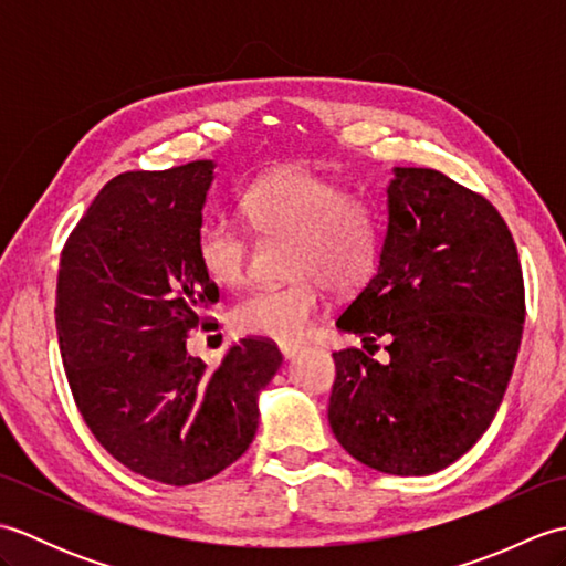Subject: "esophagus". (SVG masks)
<instances>
[{"label":"esophagus","mask_w":566,"mask_h":566,"mask_svg":"<svg viewBox=\"0 0 566 566\" xmlns=\"http://www.w3.org/2000/svg\"><path fill=\"white\" fill-rule=\"evenodd\" d=\"M298 350H302V345H296V343H282L280 345V353H282L284 359H292Z\"/></svg>","instance_id":"1"}]
</instances>
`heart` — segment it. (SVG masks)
Instances as JSON below:
<instances>
[{
  "label": "heart",
  "mask_w": 566,
  "mask_h": 566,
  "mask_svg": "<svg viewBox=\"0 0 566 566\" xmlns=\"http://www.w3.org/2000/svg\"><path fill=\"white\" fill-rule=\"evenodd\" d=\"M243 211L258 231L292 233L282 286L245 294L231 311L238 333L294 343L308 331L321 308V284L355 290L379 258V219L369 201L308 167H280L260 175L243 195ZM197 258L209 280L238 286L245 280L248 231L228 219H207L197 233Z\"/></svg>",
  "instance_id": "heart-1"
}]
</instances>
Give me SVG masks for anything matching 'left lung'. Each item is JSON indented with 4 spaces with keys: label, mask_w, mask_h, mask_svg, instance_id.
<instances>
[{
    "label": "left lung",
    "mask_w": 566,
    "mask_h": 566,
    "mask_svg": "<svg viewBox=\"0 0 566 566\" xmlns=\"http://www.w3.org/2000/svg\"><path fill=\"white\" fill-rule=\"evenodd\" d=\"M387 211L377 272L335 326L365 347L384 338L389 359L333 353L328 420L357 462L426 476L499 411L523 338V272L491 201L438 170L394 167Z\"/></svg>",
    "instance_id": "8db88e82"
}]
</instances>
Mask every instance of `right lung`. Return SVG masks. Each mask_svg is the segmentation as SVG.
Wrapping results in <instances>:
<instances>
[{"label":"right lung","mask_w":566,"mask_h":566,"mask_svg":"<svg viewBox=\"0 0 566 566\" xmlns=\"http://www.w3.org/2000/svg\"><path fill=\"white\" fill-rule=\"evenodd\" d=\"M213 160L114 177L60 255L55 326L72 396L102 448L170 486L233 464L258 432V396L282 365L243 338L207 369L187 353L219 286L197 258Z\"/></svg>","instance_id":"right-lung-1"}]
</instances>
